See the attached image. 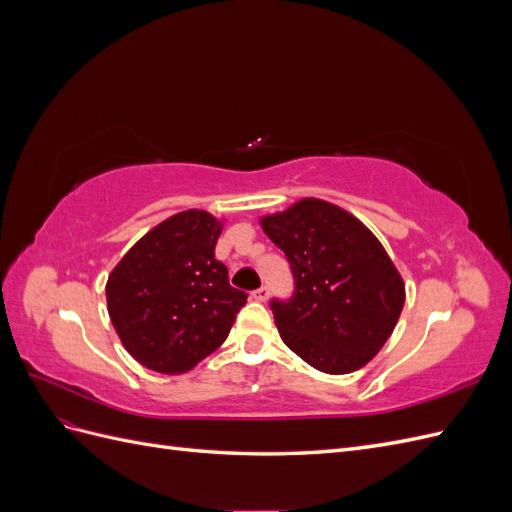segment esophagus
Returning <instances> with one entry per match:
<instances>
[{"instance_id": "obj_1", "label": "esophagus", "mask_w": 512, "mask_h": 512, "mask_svg": "<svg viewBox=\"0 0 512 512\" xmlns=\"http://www.w3.org/2000/svg\"><path fill=\"white\" fill-rule=\"evenodd\" d=\"M252 299H254V301H260V303L267 301V299H269V288H267V286H260L258 290L252 292Z\"/></svg>"}]
</instances>
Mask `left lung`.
<instances>
[{"label": "left lung", "instance_id": "left-lung-1", "mask_svg": "<svg viewBox=\"0 0 512 512\" xmlns=\"http://www.w3.org/2000/svg\"><path fill=\"white\" fill-rule=\"evenodd\" d=\"M286 254L294 292L271 309L284 344L324 374H350L380 352L406 301L382 243L337 205L303 198L260 220Z\"/></svg>", "mask_w": 512, "mask_h": 512}]
</instances>
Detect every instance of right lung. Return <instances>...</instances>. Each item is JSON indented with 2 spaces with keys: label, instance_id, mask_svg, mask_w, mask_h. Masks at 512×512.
<instances>
[{
  "label": "right lung",
  "instance_id": "obj_1",
  "mask_svg": "<svg viewBox=\"0 0 512 512\" xmlns=\"http://www.w3.org/2000/svg\"><path fill=\"white\" fill-rule=\"evenodd\" d=\"M222 222L190 209L130 247L108 275L113 327L134 359L160 374H183L218 350L247 294L232 288L215 258Z\"/></svg>",
  "mask_w": 512,
  "mask_h": 512
}]
</instances>
